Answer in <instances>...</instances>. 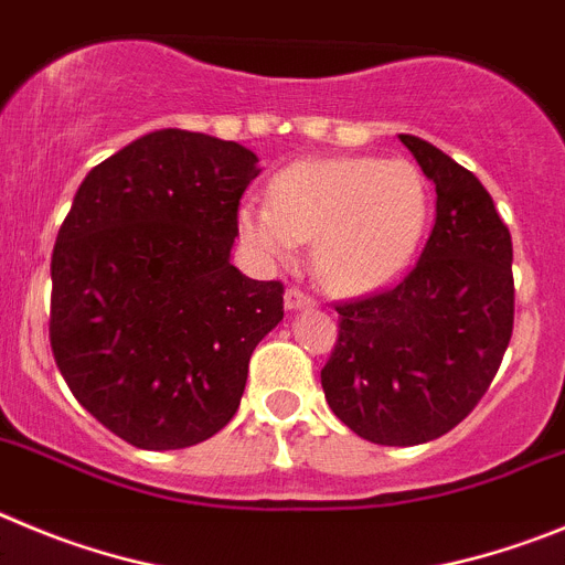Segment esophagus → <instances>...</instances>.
Listing matches in <instances>:
<instances>
[{
	"label": "esophagus",
	"mask_w": 565,
	"mask_h": 565,
	"mask_svg": "<svg viewBox=\"0 0 565 565\" xmlns=\"http://www.w3.org/2000/svg\"><path fill=\"white\" fill-rule=\"evenodd\" d=\"M284 303H287L289 312H298V309H312L315 303H318V301H315L312 295L303 292V289L289 287V289H287V295H284Z\"/></svg>",
	"instance_id": "1"
}]
</instances>
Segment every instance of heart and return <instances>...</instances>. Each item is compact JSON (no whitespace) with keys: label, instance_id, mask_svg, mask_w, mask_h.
I'll return each instance as SVG.
<instances>
[{"label":"heart","instance_id":"b5f03b06","mask_svg":"<svg viewBox=\"0 0 565 565\" xmlns=\"http://www.w3.org/2000/svg\"><path fill=\"white\" fill-rule=\"evenodd\" d=\"M428 225V188L408 160L323 157L273 180L270 202L238 211L242 238L289 258L315 238V273L334 292H369L405 270Z\"/></svg>","mask_w":565,"mask_h":565}]
</instances>
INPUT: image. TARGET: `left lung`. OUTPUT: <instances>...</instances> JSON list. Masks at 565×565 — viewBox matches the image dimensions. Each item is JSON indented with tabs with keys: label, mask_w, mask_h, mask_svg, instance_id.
I'll return each mask as SVG.
<instances>
[{
	"label": "left lung",
	"mask_w": 565,
	"mask_h": 565,
	"mask_svg": "<svg viewBox=\"0 0 565 565\" xmlns=\"http://www.w3.org/2000/svg\"><path fill=\"white\" fill-rule=\"evenodd\" d=\"M436 185V222L414 270L338 303L320 371L329 408L374 445L439 439L470 414L504 360L515 320L512 238L492 196L459 162L399 135Z\"/></svg>",
	"instance_id": "8db88e82"
}]
</instances>
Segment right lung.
I'll list each match as a JSON object with an SVG mask.
<instances>
[{"label":"right lung","instance_id":"right-lung-1","mask_svg":"<svg viewBox=\"0 0 565 565\" xmlns=\"http://www.w3.org/2000/svg\"><path fill=\"white\" fill-rule=\"evenodd\" d=\"M258 171L233 140L160 129L81 182L50 264V345L75 399L129 445L220 434L253 349L284 318V284L231 264Z\"/></svg>","mask_w":565,"mask_h":565}]
</instances>
